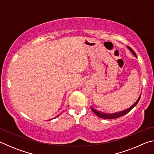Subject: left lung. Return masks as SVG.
<instances>
[{
    "label": "left lung",
    "instance_id": "8db88e82",
    "mask_svg": "<svg viewBox=\"0 0 154 154\" xmlns=\"http://www.w3.org/2000/svg\"><path fill=\"white\" fill-rule=\"evenodd\" d=\"M127 48H128V49L130 51L132 52V54H133V55L137 58V54L134 51L133 49H132V48H130V47H127ZM140 98V94L139 96V97L138 98L137 100L131 106H130L129 108L125 109V110H123V111H122L117 112V113H104V112L96 110V109H94L93 107H92V106H91V109H92V111L96 115V116H97L98 117H99V118H103V119H116V118H119V117H121L122 116H124V115H126V113H128V112L130 110H131V109H133L134 106L137 105V103H139V101Z\"/></svg>",
    "mask_w": 154,
    "mask_h": 154
}]
</instances>
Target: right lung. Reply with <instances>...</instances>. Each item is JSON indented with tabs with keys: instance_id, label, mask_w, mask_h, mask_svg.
Listing matches in <instances>:
<instances>
[{
	"instance_id": "1",
	"label": "right lung",
	"mask_w": 154,
	"mask_h": 154,
	"mask_svg": "<svg viewBox=\"0 0 154 154\" xmlns=\"http://www.w3.org/2000/svg\"><path fill=\"white\" fill-rule=\"evenodd\" d=\"M60 116V115H58V116H56V117H55V118H57V117H58V116ZM53 119H54V118H53Z\"/></svg>"
}]
</instances>
